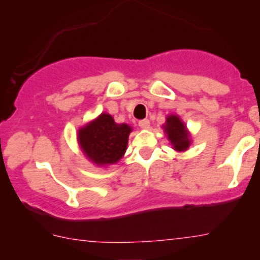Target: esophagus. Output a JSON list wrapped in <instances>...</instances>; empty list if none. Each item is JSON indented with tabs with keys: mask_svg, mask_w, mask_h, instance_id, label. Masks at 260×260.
<instances>
[{
	"mask_svg": "<svg viewBox=\"0 0 260 260\" xmlns=\"http://www.w3.org/2000/svg\"><path fill=\"white\" fill-rule=\"evenodd\" d=\"M139 127L143 128V129H149V128H150V121H149L148 118L139 121Z\"/></svg>",
	"mask_w": 260,
	"mask_h": 260,
	"instance_id": "esophagus-1",
	"label": "esophagus"
}]
</instances>
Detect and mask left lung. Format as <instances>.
<instances>
[{
    "label": "left lung",
    "mask_w": 260,
    "mask_h": 260,
    "mask_svg": "<svg viewBox=\"0 0 260 260\" xmlns=\"http://www.w3.org/2000/svg\"><path fill=\"white\" fill-rule=\"evenodd\" d=\"M162 127L175 150L184 151L189 148L190 136L177 115H169L166 117V123Z\"/></svg>",
    "instance_id": "8db88e82"
}]
</instances>
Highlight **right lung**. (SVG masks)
Returning <instances> with one entry per match:
<instances>
[{
	"mask_svg": "<svg viewBox=\"0 0 260 260\" xmlns=\"http://www.w3.org/2000/svg\"><path fill=\"white\" fill-rule=\"evenodd\" d=\"M132 128L116 123L112 116L103 112L94 121L78 131V143L83 153L98 166H107L122 159L127 150L128 136Z\"/></svg>",
	"mask_w": 260,
	"mask_h": 260,
	"instance_id": "obj_1",
	"label": "right lung"
}]
</instances>
